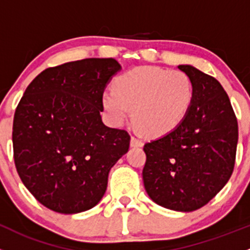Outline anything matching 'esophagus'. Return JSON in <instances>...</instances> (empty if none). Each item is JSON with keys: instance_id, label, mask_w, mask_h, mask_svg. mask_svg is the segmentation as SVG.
Listing matches in <instances>:
<instances>
[{"instance_id": "esophagus-1", "label": "esophagus", "mask_w": 250, "mask_h": 250, "mask_svg": "<svg viewBox=\"0 0 250 250\" xmlns=\"http://www.w3.org/2000/svg\"><path fill=\"white\" fill-rule=\"evenodd\" d=\"M144 145V143L142 142L140 139H138L137 137H134V135H132V138H130V146L133 147H140Z\"/></svg>"}]
</instances>
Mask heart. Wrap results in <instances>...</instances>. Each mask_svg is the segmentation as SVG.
Returning <instances> with one entry per match:
<instances>
[{
    "instance_id": "heart-1",
    "label": "heart",
    "mask_w": 250,
    "mask_h": 250,
    "mask_svg": "<svg viewBox=\"0 0 250 250\" xmlns=\"http://www.w3.org/2000/svg\"><path fill=\"white\" fill-rule=\"evenodd\" d=\"M193 98V83L184 72L139 67L116 79L115 90L103 94V105L116 125L133 111V123L143 134L161 137L183 122Z\"/></svg>"
}]
</instances>
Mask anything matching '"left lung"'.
<instances>
[{
	"label": "left lung",
	"mask_w": 250,
	"mask_h": 250,
	"mask_svg": "<svg viewBox=\"0 0 250 250\" xmlns=\"http://www.w3.org/2000/svg\"><path fill=\"white\" fill-rule=\"evenodd\" d=\"M178 69L193 83L192 106L176 129L144 145L143 181L157 205L189 212L207 205L229 182L238 123L229 95L214 77L189 64Z\"/></svg>",
	"instance_id": "1"
}]
</instances>
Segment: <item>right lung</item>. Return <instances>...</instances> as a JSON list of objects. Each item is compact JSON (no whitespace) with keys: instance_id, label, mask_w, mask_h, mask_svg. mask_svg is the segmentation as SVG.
Wrapping results in <instances>:
<instances>
[{"instance_id":"right-lung-1","label":"right lung","mask_w":250,"mask_h":250,"mask_svg":"<svg viewBox=\"0 0 250 250\" xmlns=\"http://www.w3.org/2000/svg\"><path fill=\"white\" fill-rule=\"evenodd\" d=\"M121 64L85 58L51 67L28 85L13 120L17 172L47 209L78 214L95 207L113 165L128 151L125 130L104 125L103 94Z\"/></svg>"}]
</instances>
